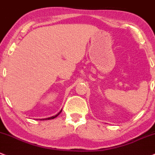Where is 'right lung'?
Wrapping results in <instances>:
<instances>
[{
  "mask_svg": "<svg viewBox=\"0 0 155 155\" xmlns=\"http://www.w3.org/2000/svg\"><path fill=\"white\" fill-rule=\"evenodd\" d=\"M61 111H62V110H61ZM61 111H60V113H57V115H55V116H51V117H48V118H46V119H41V120H49V119H54V118H56L57 117V116H58L59 114H60V113H61Z\"/></svg>",
  "mask_w": 155,
  "mask_h": 155,
  "instance_id": "right-lung-1",
  "label": "right lung"
}]
</instances>
